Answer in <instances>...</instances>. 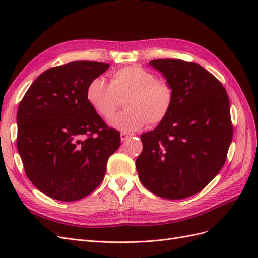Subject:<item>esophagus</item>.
Instances as JSON below:
<instances>
[{"label":"esophagus","instance_id":"34e87169","mask_svg":"<svg viewBox=\"0 0 258 258\" xmlns=\"http://www.w3.org/2000/svg\"><path fill=\"white\" fill-rule=\"evenodd\" d=\"M132 137V135L131 134H126V132H121L120 134V139H121V141L122 142H124V141H127L128 139H130Z\"/></svg>","mask_w":258,"mask_h":258}]
</instances>
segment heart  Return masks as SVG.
I'll return each mask as SVG.
<instances>
[{"label": "heart", "mask_w": 258, "mask_h": 258, "mask_svg": "<svg viewBox=\"0 0 258 258\" xmlns=\"http://www.w3.org/2000/svg\"><path fill=\"white\" fill-rule=\"evenodd\" d=\"M88 103L101 118L110 119L124 99L127 110L115 116L111 124L121 131H135L147 123L154 127L167 119L174 105L173 86L158 80L141 66L116 70L107 83L102 77L92 80L86 91Z\"/></svg>", "instance_id": "b5f03b06"}]
</instances>
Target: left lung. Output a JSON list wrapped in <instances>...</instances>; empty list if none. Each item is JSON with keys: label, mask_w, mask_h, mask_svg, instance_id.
I'll return each mask as SVG.
<instances>
[{"label": "left lung", "mask_w": 258, "mask_h": 258, "mask_svg": "<svg viewBox=\"0 0 258 258\" xmlns=\"http://www.w3.org/2000/svg\"><path fill=\"white\" fill-rule=\"evenodd\" d=\"M173 86L172 111L141 136L136 161L141 183L166 199L199 192L220 172L232 140L229 98L223 84L201 66L178 59L152 60Z\"/></svg>", "instance_id": "8db88e82"}]
</instances>
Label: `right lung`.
I'll return each instance as SVG.
<instances>
[{"instance_id":"right-lung-1","label":"right lung","mask_w":258,"mask_h":258,"mask_svg":"<svg viewBox=\"0 0 258 258\" xmlns=\"http://www.w3.org/2000/svg\"><path fill=\"white\" fill-rule=\"evenodd\" d=\"M108 63L74 61L46 70L17 112V148L38 190L60 201L88 196L103 181L120 134L92 110L86 91Z\"/></svg>"}]
</instances>
